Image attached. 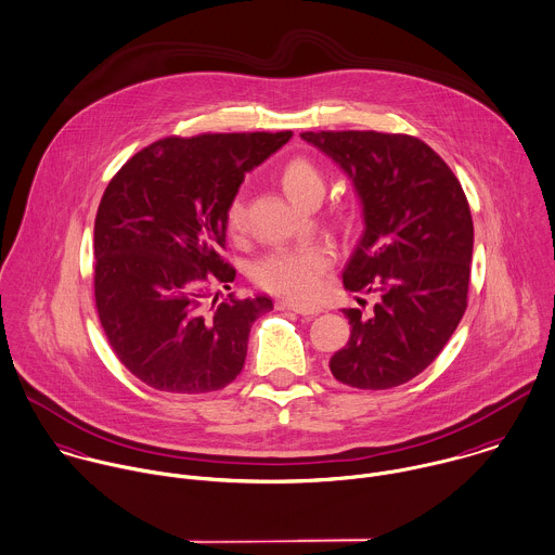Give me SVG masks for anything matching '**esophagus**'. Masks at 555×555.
<instances>
[{
	"label": "esophagus",
	"mask_w": 555,
	"mask_h": 555,
	"mask_svg": "<svg viewBox=\"0 0 555 555\" xmlns=\"http://www.w3.org/2000/svg\"><path fill=\"white\" fill-rule=\"evenodd\" d=\"M276 307L279 309H287V311H294V313H298V315H305V318H313V315H318L322 309L320 307H309V305H300V302H294V300H279L276 302Z\"/></svg>",
	"instance_id": "1"
}]
</instances>
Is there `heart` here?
I'll return each instance as SVG.
<instances>
[{"label":"heart","instance_id":"1","mask_svg":"<svg viewBox=\"0 0 555 555\" xmlns=\"http://www.w3.org/2000/svg\"><path fill=\"white\" fill-rule=\"evenodd\" d=\"M279 181L285 194L302 207L318 203L324 194V175L315 162L307 157H292L279 170ZM244 203L233 198L224 214V224L231 237H240L244 233ZM333 255L326 246H300V248H283L266 255L255 263L253 279L259 287L289 296L296 300L313 298L320 289V281L328 270Z\"/></svg>","mask_w":555,"mask_h":555}]
</instances>
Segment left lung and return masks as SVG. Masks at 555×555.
<instances>
[{
	"mask_svg": "<svg viewBox=\"0 0 555 555\" xmlns=\"http://www.w3.org/2000/svg\"><path fill=\"white\" fill-rule=\"evenodd\" d=\"M352 179L365 231L344 270L348 292L376 294L350 320L333 376L357 389H391L422 374L467 309L474 220L452 168L420 138L380 131H305ZM365 305L363 298H357Z\"/></svg>",
	"mask_w": 555,
	"mask_h": 555,
	"instance_id": "1",
	"label": "left lung"
}]
</instances>
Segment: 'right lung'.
<instances>
[{"label":"right lung","mask_w":555,"mask_h":555,"mask_svg":"<svg viewBox=\"0 0 555 555\" xmlns=\"http://www.w3.org/2000/svg\"><path fill=\"white\" fill-rule=\"evenodd\" d=\"M292 131L164 138L107 183L94 218V300L118 361L166 393L224 389L244 367L266 294L218 300L235 268L224 214L244 175ZM215 300H210V296Z\"/></svg>","instance_id":"obj_1"}]
</instances>
